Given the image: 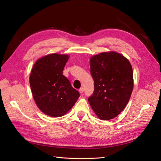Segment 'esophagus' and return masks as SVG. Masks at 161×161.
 Returning a JSON list of instances; mask_svg holds the SVG:
<instances>
[{
	"label": "esophagus",
	"mask_w": 161,
	"mask_h": 161,
	"mask_svg": "<svg viewBox=\"0 0 161 161\" xmlns=\"http://www.w3.org/2000/svg\"><path fill=\"white\" fill-rule=\"evenodd\" d=\"M79 92L80 93H82V92H84V89L82 88V87H81L80 89H79Z\"/></svg>",
	"instance_id": "esophagus-1"
}]
</instances>
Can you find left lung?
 I'll list each match as a JSON object with an SVG mask.
<instances>
[{
    "label": "left lung",
    "instance_id": "obj_1",
    "mask_svg": "<svg viewBox=\"0 0 161 161\" xmlns=\"http://www.w3.org/2000/svg\"><path fill=\"white\" fill-rule=\"evenodd\" d=\"M90 66L94 91L88 98L89 103L99 119H113L130 100L134 86L132 67L127 58L115 52L92 56Z\"/></svg>",
    "mask_w": 161,
    "mask_h": 161
}]
</instances>
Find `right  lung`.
<instances>
[{
  "mask_svg": "<svg viewBox=\"0 0 161 161\" xmlns=\"http://www.w3.org/2000/svg\"><path fill=\"white\" fill-rule=\"evenodd\" d=\"M68 55L52 53L34 64L30 82L36 103L43 113L51 117L66 114L80 97L70 82L62 75Z\"/></svg>",
  "mask_w": 161,
  "mask_h": 161,
  "instance_id": "right-lung-1",
  "label": "right lung"
}]
</instances>
